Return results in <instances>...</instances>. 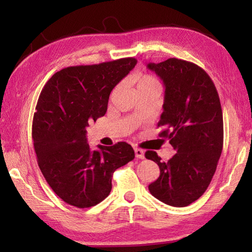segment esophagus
<instances>
[{
	"label": "esophagus",
	"instance_id": "obj_1",
	"mask_svg": "<svg viewBox=\"0 0 252 252\" xmlns=\"http://www.w3.org/2000/svg\"><path fill=\"white\" fill-rule=\"evenodd\" d=\"M134 153H135V157L138 159H144V152L140 148H134Z\"/></svg>",
	"mask_w": 252,
	"mask_h": 252
}]
</instances>
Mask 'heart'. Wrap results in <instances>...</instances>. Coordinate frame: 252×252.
<instances>
[{
    "label": "heart",
    "mask_w": 252,
    "mask_h": 252,
    "mask_svg": "<svg viewBox=\"0 0 252 252\" xmlns=\"http://www.w3.org/2000/svg\"><path fill=\"white\" fill-rule=\"evenodd\" d=\"M159 83L157 79L151 74H143L136 79V89L141 88H156L158 89Z\"/></svg>",
    "instance_id": "obj_1"
}]
</instances>
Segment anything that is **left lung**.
Segmentation results:
<instances>
[{"mask_svg": "<svg viewBox=\"0 0 252 252\" xmlns=\"http://www.w3.org/2000/svg\"><path fill=\"white\" fill-rule=\"evenodd\" d=\"M164 85L160 137L176 152L168 162L156 152L145 157L159 165V178L148 185L151 194L172 207H186L208 189L223 148V116L218 91L208 73L190 62L169 58L147 63Z\"/></svg>", "mask_w": 252, "mask_h": 252, "instance_id": "8db88e82", "label": "left lung"}]
</instances>
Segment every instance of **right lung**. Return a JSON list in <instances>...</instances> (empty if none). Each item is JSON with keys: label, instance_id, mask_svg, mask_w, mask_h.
I'll list each match as a JSON object with an SVG mask.
<instances>
[{"label": "right lung", "instance_id": "1", "mask_svg": "<svg viewBox=\"0 0 252 252\" xmlns=\"http://www.w3.org/2000/svg\"><path fill=\"white\" fill-rule=\"evenodd\" d=\"M136 63L129 57L67 67L41 91L32 123L37 164L51 189L68 205L83 209L103 201L115 171L134 159L126 142L91 149L87 127L106 114L112 89Z\"/></svg>", "mask_w": 252, "mask_h": 252}]
</instances>
